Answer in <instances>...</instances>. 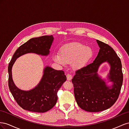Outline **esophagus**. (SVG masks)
<instances>
[{
    "mask_svg": "<svg viewBox=\"0 0 129 129\" xmlns=\"http://www.w3.org/2000/svg\"><path fill=\"white\" fill-rule=\"evenodd\" d=\"M67 79H68V80H71L72 78V75H70V74H69V73H68V74L67 75Z\"/></svg>",
    "mask_w": 129,
    "mask_h": 129,
    "instance_id": "esophagus-1",
    "label": "esophagus"
}]
</instances>
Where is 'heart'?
Listing matches in <instances>:
<instances>
[{
	"label": "heart",
	"instance_id": "heart-1",
	"mask_svg": "<svg viewBox=\"0 0 129 129\" xmlns=\"http://www.w3.org/2000/svg\"><path fill=\"white\" fill-rule=\"evenodd\" d=\"M93 54L91 47L78 42L71 43L62 46L59 54L54 53L53 61L57 64L65 66L71 62L72 67L75 70L82 69L91 60Z\"/></svg>",
	"mask_w": 129,
	"mask_h": 129
}]
</instances>
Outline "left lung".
<instances>
[{"label": "left lung", "mask_w": 129, "mask_h": 129, "mask_svg": "<svg viewBox=\"0 0 129 129\" xmlns=\"http://www.w3.org/2000/svg\"><path fill=\"white\" fill-rule=\"evenodd\" d=\"M97 56L93 62L76 71L72 82L77 104L88 112H100L115 103L122 86L123 75L120 58L111 46L98 40ZM108 62L110 69L107 76L109 86L98 73L100 66Z\"/></svg>", "instance_id": "obj_1"}]
</instances>
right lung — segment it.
Segmentation results:
<instances>
[{
  "instance_id": "right-lung-1",
  "label": "right lung",
  "mask_w": 129,
  "mask_h": 129,
  "mask_svg": "<svg viewBox=\"0 0 129 129\" xmlns=\"http://www.w3.org/2000/svg\"><path fill=\"white\" fill-rule=\"evenodd\" d=\"M52 35L33 38L19 47L8 67L9 87L13 97L21 108L31 112H45L52 109L57 101V92L66 80L67 77L61 70H56L49 66L44 69L43 75L38 85L25 91L17 87L12 75V69L16 59L24 54L34 53L47 56L53 42Z\"/></svg>"
}]
</instances>
